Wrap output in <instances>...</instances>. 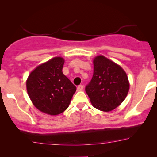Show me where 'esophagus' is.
I'll return each instance as SVG.
<instances>
[{"label":"esophagus","instance_id":"1","mask_svg":"<svg viewBox=\"0 0 157 157\" xmlns=\"http://www.w3.org/2000/svg\"><path fill=\"white\" fill-rule=\"evenodd\" d=\"M82 89H83V86H82V85H79V86H77V91H82Z\"/></svg>","mask_w":157,"mask_h":157}]
</instances>
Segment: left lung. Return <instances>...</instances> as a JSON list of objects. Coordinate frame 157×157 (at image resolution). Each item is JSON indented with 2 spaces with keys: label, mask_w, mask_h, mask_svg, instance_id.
<instances>
[{
  "label": "left lung",
  "mask_w": 157,
  "mask_h": 157,
  "mask_svg": "<svg viewBox=\"0 0 157 157\" xmlns=\"http://www.w3.org/2000/svg\"><path fill=\"white\" fill-rule=\"evenodd\" d=\"M85 89L94 107L110 111L125 99L129 90L128 79L120 66L100 55L94 60L93 77Z\"/></svg>",
  "instance_id": "1"
}]
</instances>
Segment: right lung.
Returning a JSON list of instances; mask_svg holds the SVG:
<instances>
[{
  "mask_svg": "<svg viewBox=\"0 0 157 157\" xmlns=\"http://www.w3.org/2000/svg\"><path fill=\"white\" fill-rule=\"evenodd\" d=\"M64 60L54 57L29 75L26 89L34 105L50 115L61 113L69 105L76 86L63 73Z\"/></svg>",
  "mask_w": 157,
  "mask_h": 157,
  "instance_id": "1",
  "label": "right lung"
}]
</instances>
